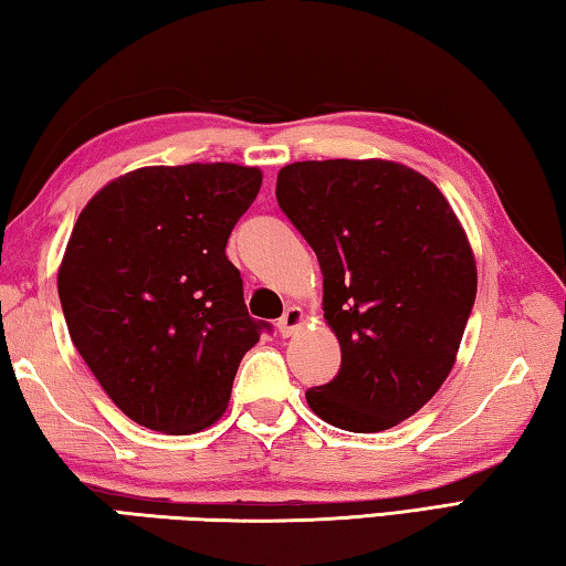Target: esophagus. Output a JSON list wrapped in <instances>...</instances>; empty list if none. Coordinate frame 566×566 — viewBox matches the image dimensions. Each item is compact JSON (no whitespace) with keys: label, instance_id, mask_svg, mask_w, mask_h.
Returning a JSON list of instances; mask_svg holds the SVG:
<instances>
[{"label":"esophagus","instance_id":"34e87169","mask_svg":"<svg viewBox=\"0 0 566 566\" xmlns=\"http://www.w3.org/2000/svg\"><path fill=\"white\" fill-rule=\"evenodd\" d=\"M304 324V312L300 306H286V312L276 322V329H280L282 337H292V334Z\"/></svg>","mask_w":566,"mask_h":566}]
</instances>
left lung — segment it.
Returning <instances> with one entry per match:
<instances>
[{"mask_svg": "<svg viewBox=\"0 0 566 566\" xmlns=\"http://www.w3.org/2000/svg\"><path fill=\"white\" fill-rule=\"evenodd\" d=\"M276 202L317 254L339 375L306 391L332 427L371 434L415 415L454 367L476 296L462 224L424 175L387 159L294 161Z\"/></svg>", "mask_w": 566, "mask_h": 566, "instance_id": "8db88e82", "label": "left lung"}]
</instances>
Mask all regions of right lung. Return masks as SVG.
I'll list each match as a JSON object with an SVG mask.
<instances>
[{
  "instance_id": "1",
  "label": "right lung",
  "mask_w": 566,
  "mask_h": 566,
  "mask_svg": "<svg viewBox=\"0 0 566 566\" xmlns=\"http://www.w3.org/2000/svg\"><path fill=\"white\" fill-rule=\"evenodd\" d=\"M262 171L229 161L142 167L82 209L56 276L76 352L124 415L191 434L224 415L249 317L224 247L260 195Z\"/></svg>"
}]
</instances>
